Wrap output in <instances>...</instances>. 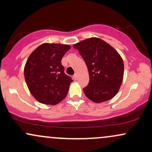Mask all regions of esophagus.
<instances>
[{
  "instance_id": "34e87169",
  "label": "esophagus",
  "mask_w": 152,
  "mask_h": 152,
  "mask_svg": "<svg viewBox=\"0 0 152 152\" xmlns=\"http://www.w3.org/2000/svg\"><path fill=\"white\" fill-rule=\"evenodd\" d=\"M73 78H74V79L75 81H76V80H78V75L77 74H74V76H73Z\"/></svg>"
}]
</instances>
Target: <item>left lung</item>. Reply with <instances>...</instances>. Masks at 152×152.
<instances>
[{
	"label": "left lung",
	"mask_w": 152,
	"mask_h": 152,
	"mask_svg": "<svg viewBox=\"0 0 152 152\" xmlns=\"http://www.w3.org/2000/svg\"><path fill=\"white\" fill-rule=\"evenodd\" d=\"M88 68L89 83L83 88L95 103L110 100L119 90L124 78V61L119 53L99 38H90L74 45Z\"/></svg>",
	"instance_id": "obj_1"
}]
</instances>
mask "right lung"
<instances>
[{"instance_id": "add662e5", "label": "right lung", "mask_w": 152, "mask_h": 152, "mask_svg": "<svg viewBox=\"0 0 152 152\" xmlns=\"http://www.w3.org/2000/svg\"><path fill=\"white\" fill-rule=\"evenodd\" d=\"M69 45L44 43L29 56L24 77L31 94L38 102L56 105L67 95L73 80L64 73L61 59Z\"/></svg>"}]
</instances>
